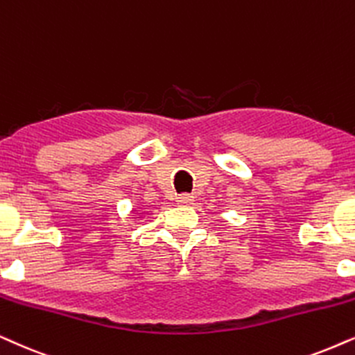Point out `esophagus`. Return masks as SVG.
I'll list each match as a JSON object with an SVG mask.
<instances>
[{"mask_svg":"<svg viewBox=\"0 0 355 355\" xmlns=\"http://www.w3.org/2000/svg\"><path fill=\"white\" fill-rule=\"evenodd\" d=\"M177 201H178V205L187 206V205H191L193 201H195V196L190 195V193H182V195L177 196Z\"/></svg>","mask_w":355,"mask_h":355,"instance_id":"esophagus-1","label":"esophagus"}]
</instances>
